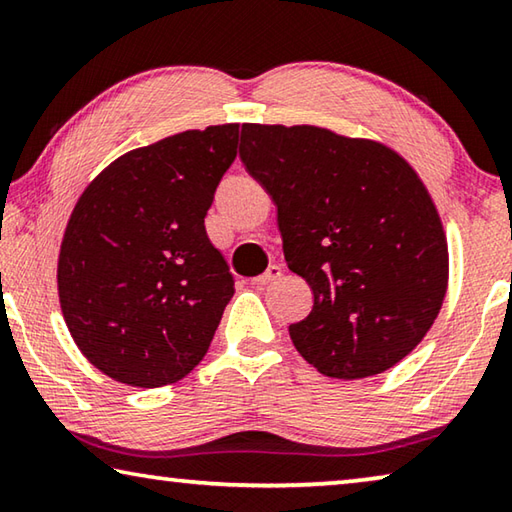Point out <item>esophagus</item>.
I'll list each match as a JSON object with an SVG mask.
<instances>
[{"instance_id":"obj_1","label":"esophagus","mask_w":512,"mask_h":512,"mask_svg":"<svg viewBox=\"0 0 512 512\" xmlns=\"http://www.w3.org/2000/svg\"><path fill=\"white\" fill-rule=\"evenodd\" d=\"M282 275V268L277 266V264H271L266 268V271L262 273V275H257V277H253V280H250V284H255V287H266V284H271V282H275L277 277Z\"/></svg>"}]
</instances>
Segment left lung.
<instances>
[{
  "label": "left lung",
  "mask_w": 512,
  "mask_h": 512,
  "mask_svg": "<svg viewBox=\"0 0 512 512\" xmlns=\"http://www.w3.org/2000/svg\"><path fill=\"white\" fill-rule=\"evenodd\" d=\"M239 158L277 207L284 257L314 293L289 325L327 377L363 379L402 361L447 289L438 212L400 155L316 126H241Z\"/></svg>",
  "instance_id": "left-lung-1"
}]
</instances>
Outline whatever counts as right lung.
Listing matches in <instances>:
<instances>
[{
  "mask_svg": "<svg viewBox=\"0 0 512 512\" xmlns=\"http://www.w3.org/2000/svg\"><path fill=\"white\" fill-rule=\"evenodd\" d=\"M237 137L239 124L210 126L121 155L69 216L60 307L79 350L121 384H173L210 348L235 277L205 216Z\"/></svg>",
  "mask_w": 512,
  "mask_h": 512,
  "instance_id": "add662e5",
  "label": "right lung"
}]
</instances>
